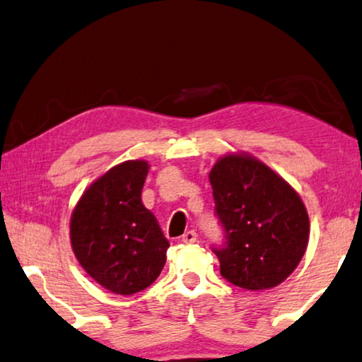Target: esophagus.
I'll use <instances>...</instances> for the list:
<instances>
[{
	"label": "esophagus",
	"mask_w": 362,
	"mask_h": 362,
	"mask_svg": "<svg viewBox=\"0 0 362 362\" xmlns=\"http://www.w3.org/2000/svg\"><path fill=\"white\" fill-rule=\"evenodd\" d=\"M196 240H198V233H196L194 230H188L183 233V236H182V241L185 244H193V243H196Z\"/></svg>",
	"instance_id": "34e87169"
}]
</instances>
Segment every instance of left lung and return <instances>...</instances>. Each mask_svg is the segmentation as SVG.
<instances>
[{"label": "left lung", "instance_id": "1", "mask_svg": "<svg viewBox=\"0 0 362 362\" xmlns=\"http://www.w3.org/2000/svg\"><path fill=\"white\" fill-rule=\"evenodd\" d=\"M223 241L212 246L220 274L238 287L278 286L306 250L310 220L300 196L259 159L228 155L209 174Z\"/></svg>", "mask_w": 362, "mask_h": 362}]
</instances>
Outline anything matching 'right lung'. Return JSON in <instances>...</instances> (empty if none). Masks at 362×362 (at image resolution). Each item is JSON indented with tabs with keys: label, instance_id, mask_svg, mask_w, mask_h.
Returning a JSON list of instances; mask_svg holds the SVG:
<instances>
[{
	"label": "right lung",
	"instance_id": "right-lung-1",
	"mask_svg": "<svg viewBox=\"0 0 362 362\" xmlns=\"http://www.w3.org/2000/svg\"><path fill=\"white\" fill-rule=\"evenodd\" d=\"M145 161L121 163L86 189L70 222L71 247L90 278L119 296L155 281L166 263L169 241L142 204Z\"/></svg>",
	"mask_w": 362,
	"mask_h": 362
}]
</instances>
